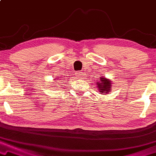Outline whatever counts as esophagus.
I'll list each match as a JSON object with an SVG mask.
<instances>
[{"mask_svg":"<svg viewBox=\"0 0 156 156\" xmlns=\"http://www.w3.org/2000/svg\"><path fill=\"white\" fill-rule=\"evenodd\" d=\"M76 76L78 78H82L83 76V73L81 72H76Z\"/></svg>","mask_w":156,"mask_h":156,"instance_id":"esophagus-1","label":"esophagus"}]
</instances>
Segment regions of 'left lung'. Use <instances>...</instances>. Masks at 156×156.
I'll return each instance as SVG.
<instances>
[{
  "mask_svg": "<svg viewBox=\"0 0 156 156\" xmlns=\"http://www.w3.org/2000/svg\"><path fill=\"white\" fill-rule=\"evenodd\" d=\"M96 84H97L98 90L101 94L104 93L108 94L109 92L111 91V87H112V83L110 79H107L104 77V76H101V78L98 80V82H96Z\"/></svg>",
  "mask_w": 156,
  "mask_h": 156,
  "instance_id": "1",
  "label": "left lung"
}]
</instances>
